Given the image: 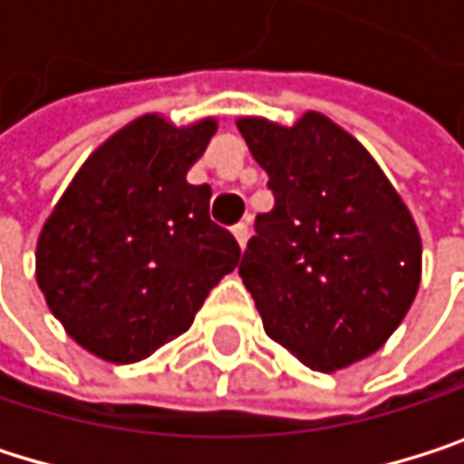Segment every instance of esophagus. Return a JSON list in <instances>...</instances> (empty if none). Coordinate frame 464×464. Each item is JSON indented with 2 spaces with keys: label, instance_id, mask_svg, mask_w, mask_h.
<instances>
[{
  "label": "esophagus",
  "instance_id": "obj_1",
  "mask_svg": "<svg viewBox=\"0 0 464 464\" xmlns=\"http://www.w3.org/2000/svg\"><path fill=\"white\" fill-rule=\"evenodd\" d=\"M234 237H237L239 247H245V245H247V239H250V227H247V222L234 225Z\"/></svg>",
  "mask_w": 464,
  "mask_h": 464
}]
</instances>
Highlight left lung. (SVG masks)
Instances as JSON below:
<instances>
[{"label": "left lung", "instance_id": "8db88e82", "mask_svg": "<svg viewBox=\"0 0 464 464\" xmlns=\"http://www.w3.org/2000/svg\"><path fill=\"white\" fill-rule=\"evenodd\" d=\"M239 132L275 195L239 264L266 334L318 372L367 359L419 291L411 211L367 149L321 113L294 127L239 119Z\"/></svg>", "mask_w": 464, "mask_h": 464}]
</instances>
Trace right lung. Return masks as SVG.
<instances>
[{"label":"right lung","instance_id":"1","mask_svg":"<svg viewBox=\"0 0 464 464\" xmlns=\"http://www.w3.org/2000/svg\"><path fill=\"white\" fill-rule=\"evenodd\" d=\"M214 119L173 127L140 116L75 173L43 225L37 283L67 334L132 364L184 334L239 245L208 217V184H189Z\"/></svg>","mask_w":464,"mask_h":464}]
</instances>
